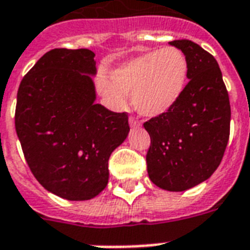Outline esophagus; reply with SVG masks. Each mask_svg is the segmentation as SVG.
I'll return each mask as SVG.
<instances>
[{
  "instance_id": "esophagus-1",
  "label": "esophagus",
  "mask_w": 250,
  "mask_h": 250,
  "mask_svg": "<svg viewBox=\"0 0 250 250\" xmlns=\"http://www.w3.org/2000/svg\"><path fill=\"white\" fill-rule=\"evenodd\" d=\"M128 122H129V125H131L132 128H135V127H140V123H139V121H136V119H135L133 117H129Z\"/></svg>"
}]
</instances>
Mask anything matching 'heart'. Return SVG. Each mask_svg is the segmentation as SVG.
Returning a JSON list of instances; mask_svg holds the SVG:
<instances>
[{"label": "heart", "instance_id": "1", "mask_svg": "<svg viewBox=\"0 0 250 250\" xmlns=\"http://www.w3.org/2000/svg\"><path fill=\"white\" fill-rule=\"evenodd\" d=\"M188 61L182 50L165 46L125 61L111 79L97 78V88L114 109H125L131 93L133 109L145 118L162 117L182 100L188 84Z\"/></svg>", "mask_w": 250, "mask_h": 250}]
</instances>
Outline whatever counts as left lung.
Masks as SVG:
<instances>
[{"mask_svg": "<svg viewBox=\"0 0 250 250\" xmlns=\"http://www.w3.org/2000/svg\"><path fill=\"white\" fill-rule=\"evenodd\" d=\"M188 61V84L170 113L145 122L150 136L149 178L157 187L183 192L209 179L221 164L229 137V92L210 53L190 40L168 42Z\"/></svg>", "mask_w": 250, "mask_h": 250, "instance_id": "1", "label": "left lung"}]
</instances>
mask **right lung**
Listing matches in <instances>:
<instances>
[{"mask_svg":"<svg viewBox=\"0 0 250 250\" xmlns=\"http://www.w3.org/2000/svg\"><path fill=\"white\" fill-rule=\"evenodd\" d=\"M94 53L53 49L21 82L15 129L45 189L70 201L96 197L109 182V158L128 136V117L96 104Z\"/></svg>","mask_w":250,"mask_h":250,"instance_id":"add662e5","label":"right lung"}]
</instances>
